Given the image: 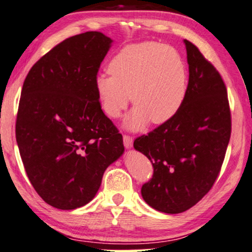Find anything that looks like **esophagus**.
I'll return each instance as SVG.
<instances>
[{
    "mask_svg": "<svg viewBox=\"0 0 252 252\" xmlns=\"http://www.w3.org/2000/svg\"><path fill=\"white\" fill-rule=\"evenodd\" d=\"M123 144H125L126 148H131V147H132V144H133L132 137L126 136V134H125V136H123Z\"/></svg>",
    "mask_w": 252,
    "mask_h": 252,
    "instance_id": "34e87169",
    "label": "esophagus"
}]
</instances>
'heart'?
Returning <instances> with one entry per match:
<instances>
[{
  "mask_svg": "<svg viewBox=\"0 0 252 252\" xmlns=\"http://www.w3.org/2000/svg\"><path fill=\"white\" fill-rule=\"evenodd\" d=\"M111 75L99 74L94 88L104 112L119 118L130 100L136 106L125 120L129 130L148 122L163 125L182 108L187 94V69L179 52L157 42L122 48L108 63Z\"/></svg>",
  "mask_w": 252,
  "mask_h": 252,
  "instance_id": "heart-1",
  "label": "heart"
}]
</instances>
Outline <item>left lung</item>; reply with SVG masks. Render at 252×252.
<instances>
[{
	"mask_svg": "<svg viewBox=\"0 0 252 252\" xmlns=\"http://www.w3.org/2000/svg\"><path fill=\"white\" fill-rule=\"evenodd\" d=\"M184 43L189 77L182 108L133 143L154 168L153 178L141 187V196L164 214L189 210L210 190L231 138L224 81L195 45L187 40Z\"/></svg>",
	"mask_w": 252,
	"mask_h": 252,
	"instance_id": "obj_1",
	"label": "left lung"
}]
</instances>
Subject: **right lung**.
I'll use <instances>...</instances> for the list:
<instances>
[{"mask_svg": "<svg viewBox=\"0 0 252 252\" xmlns=\"http://www.w3.org/2000/svg\"><path fill=\"white\" fill-rule=\"evenodd\" d=\"M112 43L100 32L66 38L25 79L17 144L32 185L57 209L89 203L105 170L125 153L122 134L102 112L94 88Z\"/></svg>", "mask_w": 252, "mask_h": 252, "instance_id": "right-lung-1", "label": "right lung"}]
</instances>
